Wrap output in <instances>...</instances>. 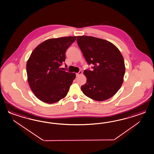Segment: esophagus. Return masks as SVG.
Wrapping results in <instances>:
<instances>
[{"mask_svg": "<svg viewBox=\"0 0 154 154\" xmlns=\"http://www.w3.org/2000/svg\"><path fill=\"white\" fill-rule=\"evenodd\" d=\"M82 74V70H80L79 73H76V76L77 77H79L80 75H81Z\"/></svg>", "mask_w": 154, "mask_h": 154, "instance_id": "34e87169", "label": "esophagus"}]
</instances>
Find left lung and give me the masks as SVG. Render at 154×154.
Here are the masks:
<instances>
[{
	"instance_id": "1",
	"label": "left lung",
	"mask_w": 154,
	"mask_h": 154,
	"mask_svg": "<svg viewBox=\"0 0 154 154\" xmlns=\"http://www.w3.org/2000/svg\"><path fill=\"white\" fill-rule=\"evenodd\" d=\"M77 42L92 70H85L86 83L81 86L83 93L97 101L112 97L120 89L125 72L121 52L111 42L91 36H77Z\"/></svg>"
}]
</instances>
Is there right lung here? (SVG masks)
<instances>
[{"instance_id": "add662e5", "label": "right lung", "mask_w": 154, "mask_h": 154, "mask_svg": "<svg viewBox=\"0 0 154 154\" xmlns=\"http://www.w3.org/2000/svg\"><path fill=\"white\" fill-rule=\"evenodd\" d=\"M77 37L51 38L40 43L26 63L30 88L37 98L52 104L65 98L75 78V73L62 70L65 52Z\"/></svg>"}]
</instances>
